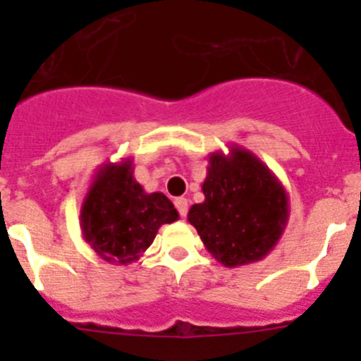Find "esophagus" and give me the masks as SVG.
Segmentation results:
<instances>
[{"label": "esophagus", "mask_w": 361, "mask_h": 361, "mask_svg": "<svg viewBox=\"0 0 361 361\" xmlns=\"http://www.w3.org/2000/svg\"><path fill=\"white\" fill-rule=\"evenodd\" d=\"M175 208H177L178 215L180 216H186L188 215V199L180 197V199L175 200Z\"/></svg>", "instance_id": "1"}]
</instances>
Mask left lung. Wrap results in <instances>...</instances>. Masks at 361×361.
<instances>
[{"label": "left lung", "mask_w": 361, "mask_h": 361, "mask_svg": "<svg viewBox=\"0 0 361 361\" xmlns=\"http://www.w3.org/2000/svg\"><path fill=\"white\" fill-rule=\"evenodd\" d=\"M204 202L193 204L188 222L216 262L238 267L275 250L289 220V197L276 175L242 146L213 152L202 183Z\"/></svg>", "instance_id": "obj_1"}]
</instances>
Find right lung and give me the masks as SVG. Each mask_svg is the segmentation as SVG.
<instances>
[{
  "mask_svg": "<svg viewBox=\"0 0 361 361\" xmlns=\"http://www.w3.org/2000/svg\"><path fill=\"white\" fill-rule=\"evenodd\" d=\"M178 213L161 193H146L133 177V159L104 162L95 171L81 204L79 226L85 242L101 260L116 266L137 262L162 224Z\"/></svg>",
  "mask_w": 361,
  "mask_h": 361,
  "instance_id": "add662e5",
  "label": "right lung"
}]
</instances>
